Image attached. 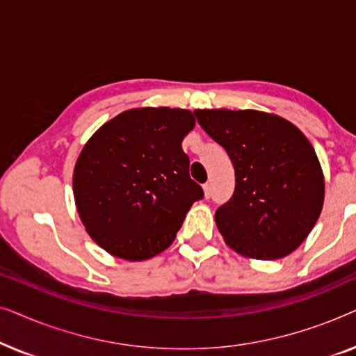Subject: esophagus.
I'll return each mask as SVG.
<instances>
[{
    "label": "esophagus",
    "instance_id": "34e87169",
    "mask_svg": "<svg viewBox=\"0 0 356 356\" xmlns=\"http://www.w3.org/2000/svg\"><path fill=\"white\" fill-rule=\"evenodd\" d=\"M202 188H204V196H206L207 199L211 197L212 196V184L211 183H206Z\"/></svg>",
    "mask_w": 356,
    "mask_h": 356
}]
</instances>
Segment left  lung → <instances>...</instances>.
Segmentation results:
<instances>
[{
	"label": "left lung",
	"instance_id": "1",
	"mask_svg": "<svg viewBox=\"0 0 356 356\" xmlns=\"http://www.w3.org/2000/svg\"><path fill=\"white\" fill-rule=\"evenodd\" d=\"M199 124L227 150L235 191L216 223L232 250L274 261L295 251L318 222L324 175L306 136L282 116L257 110H196Z\"/></svg>",
	"mask_w": 356,
	"mask_h": 356
}]
</instances>
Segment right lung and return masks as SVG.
<instances>
[{"label": "right lung", "instance_id": "add662e5", "mask_svg": "<svg viewBox=\"0 0 356 356\" xmlns=\"http://www.w3.org/2000/svg\"><path fill=\"white\" fill-rule=\"evenodd\" d=\"M181 108L126 110L94 133L79 154L72 191L87 233L111 256L144 261L172 245L204 197L189 177L181 143L194 128Z\"/></svg>", "mask_w": 356, "mask_h": 356}]
</instances>
